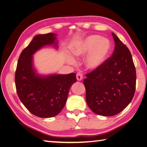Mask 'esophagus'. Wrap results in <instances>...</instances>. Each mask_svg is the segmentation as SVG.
I'll use <instances>...</instances> for the list:
<instances>
[{
    "label": "esophagus",
    "mask_w": 147,
    "mask_h": 147,
    "mask_svg": "<svg viewBox=\"0 0 147 147\" xmlns=\"http://www.w3.org/2000/svg\"><path fill=\"white\" fill-rule=\"evenodd\" d=\"M77 80L80 81L83 79V74L81 72H78L77 74Z\"/></svg>",
    "instance_id": "34e87169"
}]
</instances>
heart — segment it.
<instances>
[{"mask_svg": "<svg viewBox=\"0 0 147 147\" xmlns=\"http://www.w3.org/2000/svg\"><path fill=\"white\" fill-rule=\"evenodd\" d=\"M112 48L110 41L98 35H91L75 43L72 48V54L76 57L85 56L86 65L88 69L95 70L101 66L109 56ZM69 62L75 64V60L69 57Z\"/></svg>", "mask_w": 147, "mask_h": 147, "instance_id": "obj_1", "label": "heart"}]
</instances>
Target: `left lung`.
Returning a JSON list of instances; mask_svg holds the SVG:
<instances>
[{"mask_svg": "<svg viewBox=\"0 0 147 147\" xmlns=\"http://www.w3.org/2000/svg\"><path fill=\"white\" fill-rule=\"evenodd\" d=\"M112 56L86 75L83 84L86 100L96 114L111 117L121 112L131 102L136 84V67L128 48L112 32Z\"/></svg>", "mask_w": 147, "mask_h": 147, "instance_id": "1", "label": "left lung"}]
</instances>
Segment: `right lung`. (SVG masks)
I'll return each instance as SVG.
<instances>
[{
	"label": "right lung",
	"instance_id": "1",
	"mask_svg": "<svg viewBox=\"0 0 147 147\" xmlns=\"http://www.w3.org/2000/svg\"><path fill=\"white\" fill-rule=\"evenodd\" d=\"M56 34L48 33L34 37L21 52L15 72V85L20 100L29 112L40 118L55 117L63 110L69 89L77 82L76 75L53 74L44 76L33 65L34 53L42 47L57 48Z\"/></svg>",
	"mask_w": 147,
	"mask_h": 147
}]
</instances>
